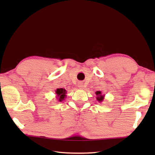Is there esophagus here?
I'll return each instance as SVG.
<instances>
[{
  "label": "esophagus",
  "mask_w": 155,
  "mask_h": 155,
  "mask_svg": "<svg viewBox=\"0 0 155 155\" xmlns=\"http://www.w3.org/2000/svg\"><path fill=\"white\" fill-rule=\"evenodd\" d=\"M78 87H79V88H83V84H82L81 83H79L78 84Z\"/></svg>",
  "instance_id": "1"
}]
</instances>
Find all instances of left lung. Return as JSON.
I'll list each match as a JSON object with an SVG mask.
<instances>
[{
	"mask_svg": "<svg viewBox=\"0 0 155 155\" xmlns=\"http://www.w3.org/2000/svg\"><path fill=\"white\" fill-rule=\"evenodd\" d=\"M101 91L96 92V94L98 96L97 97V99L98 101H99V102L103 101V96H102V95H101Z\"/></svg>",
	"mask_w": 155,
	"mask_h": 155,
	"instance_id": "8db88e82",
	"label": "left lung"
}]
</instances>
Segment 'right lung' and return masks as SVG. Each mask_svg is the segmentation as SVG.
I'll return each instance as SVG.
<instances>
[{"label": "right lung", "mask_w": 155, "mask_h": 155, "mask_svg": "<svg viewBox=\"0 0 155 155\" xmlns=\"http://www.w3.org/2000/svg\"><path fill=\"white\" fill-rule=\"evenodd\" d=\"M56 93H57V96L58 97V101H63L64 98L66 96V90L64 88H57V91H56Z\"/></svg>", "instance_id": "right-lung-1"}]
</instances>
